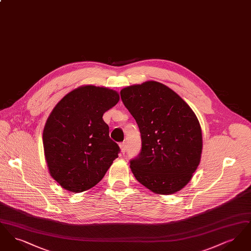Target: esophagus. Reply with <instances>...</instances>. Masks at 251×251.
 Listing matches in <instances>:
<instances>
[{
	"instance_id": "34e87169",
	"label": "esophagus",
	"mask_w": 251,
	"mask_h": 251,
	"mask_svg": "<svg viewBox=\"0 0 251 251\" xmlns=\"http://www.w3.org/2000/svg\"><path fill=\"white\" fill-rule=\"evenodd\" d=\"M120 150H121V152L122 153H125L126 151H127V144L126 142H122L120 144Z\"/></svg>"
}]
</instances>
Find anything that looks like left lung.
<instances>
[{
    "label": "left lung",
    "mask_w": 251,
    "mask_h": 251,
    "mask_svg": "<svg viewBox=\"0 0 251 251\" xmlns=\"http://www.w3.org/2000/svg\"><path fill=\"white\" fill-rule=\"evenodd\" d=\"M141 134L130 161L136 179L151 191L170 195L191 179L201 162L202 134L190 106L167 85L149 81L120 91Z\"/></svg>",
    "instance_id": "left-lung-1"
}]
</instances>
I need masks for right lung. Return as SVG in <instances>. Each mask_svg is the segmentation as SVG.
<instances>
[{
    "label": "right lung",
    "mask_w": 251,
    "mask_h": 251,
    "mask_svg": "<svg viewBox=\"0 0 251 251\" xmlns=\"http://www.w3.org/2000/svg\"><path fill=\"white\" fill-rule=\"evenodd\" d=\"M119 100L112 89L84 85L51 111L43 131L44 152L51 177L63 188L75 193L90 189L119 157L120 147L102 120Z\"/></svg>",
    "instance_id": "1"
}]
</instances>
